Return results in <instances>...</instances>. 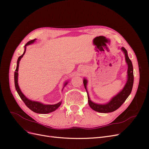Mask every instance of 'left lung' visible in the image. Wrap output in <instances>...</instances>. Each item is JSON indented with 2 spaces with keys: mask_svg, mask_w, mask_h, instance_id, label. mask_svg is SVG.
I'll return each mask as SVG.
<instances>
[{
  "mask_svg": "<svg viewBox=\"0 0 149 149\" xmlns=\"http://www.w3.org/2000/svg\"><path fill=\"white\" fill-rule=\"evenodd\" d=\"M121 49L124 53L125 61L128 65L127 81V82H126L124 88L122 89L117 95L112 97L109 102L104 104H96L91 101V100H90L89 96L88 95V93L86 89L88 81L86 79H84L83 80L84 88L86 90L88 94V104L90 107L94 111L99 112H102V113H107V112H111L117 110L125 102L126 99L128 97V96L130 95V93L132 91L134 83V73L132 63L131 60L129 59L127 55V52L125 49V48L124 47H122Z\"/></svg>",
  "mask_w": 149,
  "mask_h": 149,
  "instance_id": "1",
  "label": "left lung"
}]
</instances>
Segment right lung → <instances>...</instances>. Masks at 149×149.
Segmentation results:
<instances>
[{
  "label": "right lung",
  "mask_w": 149,
  "mask_h": 149,
  "mask_svg": "<svg viewBox=\"0 0 149 149\" xmlns=\"http://www.w3.org/2000/svg\"><path fill=\"white\" fill-rule=\"evenodd\" d=\"M37 39H33L32 40H30L29 42L26 43V44L25 45V50L24 53L22 55L19 57L18 58V60L17 62V68L14 73V82H15V86L16 91H17L18 94H19V96L22 99V100L24 101V102L25 104V105L27 106L30 110L33 111L34 112H36V113H38V114H48L49 113V112H52L53 111H55L56 109H58L59 106L61 105V102H59L58 103L56 104H53V105H48V104H43L37 102V101H33L29 100V99L25 97L24 94L22 93L21 91V90L20 89V88L19 86V84H18V71H19V63L21 60V58L23 57L24 55V54L26 51V47L29 45H30L31 43H34L35 42V40ZM68 84V82L65 83L64 87ZM63 87V88H64Z\"/></svg>",
  "instance_id": "1"
}]
</instances>
